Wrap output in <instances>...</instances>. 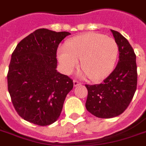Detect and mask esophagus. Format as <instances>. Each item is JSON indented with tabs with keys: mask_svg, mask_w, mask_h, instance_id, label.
Returning a JSON list of instances; mask_svg holds the SVG:
<instances>
[{
	"mask_svg": "<svg viewBox=\"0 0 146 146\" xmlns=\"http://www.w3.org/2000/svg\"><path fill=\"white\" fill-rule=\"evenodd\" d=\"M80 85H81V83L80 82H78L76 80H73V86L76 87L78 86H80Z\"/></svg>",
	"mask_w": 146,
	"mask_h": 146,
	"instance_id": "esophagus-1",
	"label": "esophagus"
}]
</instances>
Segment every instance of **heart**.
I'll return each instance as SVG.
<instances>
[{
    "label": "heart",
    "mask_w": 146,
    "mask_h": 146,
    "mask_svg": "<svg viewBox=\"0 0 146 146\" xmlns=\"http://www.w3.org/2000/svg\"><path fill=\"white\" fill-rule=\"evenodd\" d=\"M118 45L112 38L89 33L73 38L60 48L57 57L63 72L70 75L79 66L90 80H104L114 68L118 56Z\"/></svg>",
    "instance_id": "heart-1"
}]
</instances>
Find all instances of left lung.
Instances as JSON below:
<instances>
[{
	"label": "left lung",
	"mask_w": 146,
	"mask_h": 146,
	"mask_svg": "<svg viewBox=\"0 0 146 146\" xmlns=\"http://www.w3.org/2000/svg\"><path fill=\"white\" fill-rule=\"evenodd\" d=\"M118 45L119 60L113 72L100 84L86 85L87 111L99 118L120 115L129 106L137 86L136 57L129 42L111 29Z\"/></svg>",
	"instance_id": "1"
}]
</instances>
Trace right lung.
Listing matches in <instances>:
<instances>
[{
    "mask_svg": "<svg viewBox=\"0 0 146 146\" xmlns=\"http://www.w3.org/2000/svg\"><path fill=\"white\" fill-rule=\"evenodd\" d=\"M70 33L38 29L17 44L7 74L8 91L22 118L38 126L54 123L73 82L56 70L57 49Z\"/></svg>",
    "mask_w": 146,
    "mask_h": 146,
    "instance_id": "obj_1",
    "label": "right lung"
}]
</instances>
